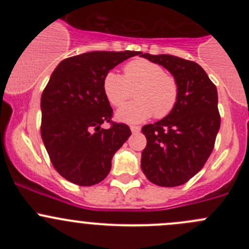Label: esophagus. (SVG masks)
<instances>
[{
	"label": "esophagus",
	"instance_id": "34e87169",
	"mask_svg": "<svg viewBox=\"0 0 249 249\" xmlns=\"http://www.w3.org/2000/svg\"><path fill=\"white\" fill-rule=\"evenodd\" d=\"M130 129H131L132 134H139V132L141 131V127L140 126H135V125H132V126L130 127Z\"/></svg>",
	"mask_w": 249,
	"mask_h": 249
}]
</instances>
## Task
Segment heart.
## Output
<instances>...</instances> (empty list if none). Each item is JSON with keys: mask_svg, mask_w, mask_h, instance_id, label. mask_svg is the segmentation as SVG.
Returning a JSON list of instances; mask_svg holds the SVG:
<instances>
[{"mask_svg": "<svg viewBox=\"0 0 249 249\" xmlns=\"http://www.w3.org/2000/svg\"><path fill=\"white\" fill-rule=\"evenodd\" d=\"M135 88L136 100L117 112L120 122L141 123L152 115L164 118L177 104V80L165 73L160 65L149 60H132L124 66V76L109 71L102 82L105 96L114 107L122 106L131 96Z\"/></svg>", "mask_w": 249, "mask_h": 249, "instance_id": "obj_1", "label": "heart"}]
</instances>
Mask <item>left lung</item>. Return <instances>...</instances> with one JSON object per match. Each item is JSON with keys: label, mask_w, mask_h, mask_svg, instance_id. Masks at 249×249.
<instances>
[{"label": "left lung", "mask_w": 249, "mask_h": 249, "mask_svg": "<svg viewBox=\"0 0 249 249\" xmlns=\"http://www.w3.org/2000/svg\"><path fill=\"white\" fill-rule=\"evenodd\" d=\"M139 55L161 65L178 83L172 112L142 127L147 145L141 169L160 187L182 185L202 169L214 148L220 126L217 88L196 62L167 54Z\"/></svg>", "instance_id": "1"}]
</instances>
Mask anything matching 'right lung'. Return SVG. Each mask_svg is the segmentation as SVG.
Returning <instances> with one entry per match:
<instances>
[{
	"label": "right lung",
	"mask_w": 249,
	"mask_h": 249,
	"mask_svg": "<svg viewBox=\"0 0 249 249\" xmlns=\"http://www.w3.org/2000/svg\"><path fill=\"white\" fill-rule=\"evenodd\" d=\"M140 52H89L60 62L41 97V135L57 172L77 185L104 180L112 158L130 137L125 124L113 123L102 89L109 70ZM110 122L109 129L101 125Z\"/></svg>",
	"instance_id": "add662e5"
}]
</instances>
